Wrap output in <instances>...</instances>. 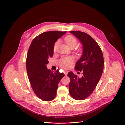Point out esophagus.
<instances>
[{
	"label": "esophagus",
	"mask_w": 125,
	"mask_h": 125,
	"mask_svg": "<svg viewBox=\"0 0 125 125\" xmlns=\"http://www.w3.org/2000/svg\"><path fill=\"white\" fill-rule=\"evenodd\" d=\"M64 73L65 74V75H67L68 74V71H64Z\"/></svg>",
	"instance_id": "1"
}]
</instances>
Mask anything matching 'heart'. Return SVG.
I'll return each mask as SVG.
<instances>
[{
    "instance_id": "b5f03b06",
    "label": "heart",
    "mask_w": 125,
    "mask_h": 125,
    "mask_svg": "<svg viewBox=\"0 0 125 125\" xmlns=\"http://www.w3.org/2000/svg\"><path fill=\"white\" fill-rule=\"evenodd\" d=\"M65 41L66 42L68 47L74 46L75 47L77 44V41L75 37L73 36L68 35L65 38ZM59 44V42L57 41L54 45V51L55 52L57 50L58 45ZM72 63V59L70 58H64L62 59L60 61V64L61 66L64 67H68L70 64Z\"/></svg>"
}]
</instances>
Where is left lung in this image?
<instances>
[{
    "label": "left lung",
    "mask_w": 125,
    "mask_h": 125,
    "mask_svg": "<svg viewBox=\"0 0 125 125\" xmlns=\"http://www.w3.org/2000/svg\"><path fill=\"white\" fill-rule=\"evenodd\" d=\"M69 32L82 45V54L75 68L83 73L80 77L74 75L73 72H69L68 76L70 79L69 91L74 99L83 100L93 92L100 79L103 70V57L99 45L86 33L77 31Z\"/></svg>",
    "instance_id": "obj_1"
}]
</instances>
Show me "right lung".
I'll use <instances>...</instances> for the list:
<instances>
[{
    "label": "right lung",
    "mask_w": 125,
    "mask_h": 125,
    "mask_svg": "<svg viewBox=\"0 0 125 125\" xmlns=\"http://www.w3.org/2000/svg\"><path fill=\"white\" fill-rule=\"evenodd\" d=\"M66 32H45L32 41L28 51L26 69L33 90L43 101L54 99L58 83L65 76L58 70L51 71L47 68L48 59L52 57L54 47L58 39Z\"/></svg>",
    "instance_id": "add662e5"
}]
</instances>
